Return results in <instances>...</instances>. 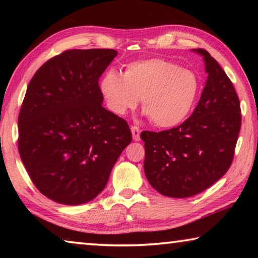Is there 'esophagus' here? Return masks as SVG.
Listing matches in <instances>:
<instances>
[{
  "mask_svg": "<svg viewBox=\"0 0 258 258\" xmlns=\"http://www.w3.org/2000/svg\"><path fill=\"white\" fill-rule=\"evenodd\" d=\"M131 131H132L134 141H140V133H141V128L138 127L137 125H133L132 127H131Z\"/></svg>",
  "mask_w": 258,
  "mask_h": 258,
  "instance_id": "34e87169",
  "label": "esophagus"
}]
</instances>
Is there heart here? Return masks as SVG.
Wrapping results in <instances>:
<instances>
[{"label": "heart", "mask_w": 258, "mask_h": 258, "mask_svg": "<svg viewBox=\"0 0 258 258\" xmlns=\"http://www.w3.org/2000/svg\"><path fill=\"white\" fill-rule=\"evenodd\" d=\"M202 84L197 74L163 58L137 60L124 74L104 73L100 92L108 109L116 115L132 110L141 98L149 120L158 127H174L186 119L197 102Z\"/></svg>", "instance_id": "heart-1"}]
</instances>
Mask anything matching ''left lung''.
I'll list each match as a JSON object with an SVG mask.
<instances>
[{
	"mask_svg": "<svg viewBox=\"0 0 258 258\" xmlns=\"http://www.w3.org/2000/svg\"><path fill=\"white\" fill-rule=\"evenodd\" d=\"M195 51L204 56L208 77L192 115L176 127L140 135L148 181L172 198L198 195L228 172L241 127L232 82L206 50Z\"/></svg>",
	"mask_w": 258,
	"mask_h": 258,
	"instance_id": "8db88e82",
	"label": "left lung"
}]
</instances>
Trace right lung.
I'll use <instances>...</instances> for the list:
<instances>
[{
    "mask_svg": "<svg viewBox=\"0 0 258 258\" xmlns=\"http://www.w3.org/2000/svg\"><path fill=\"white\" fill-rule=\"evenodd\" d=\"M112 49L67 50L35 73L21 104L18 150L38 191L62 205L94 199L132 141L127 121L102 107L99 78Z\"/></svg>",
    "mask_w": 258,
    "mask_h": 258,
    "instance_id": "1",
    "label": "right lung"
}]
</instances>
